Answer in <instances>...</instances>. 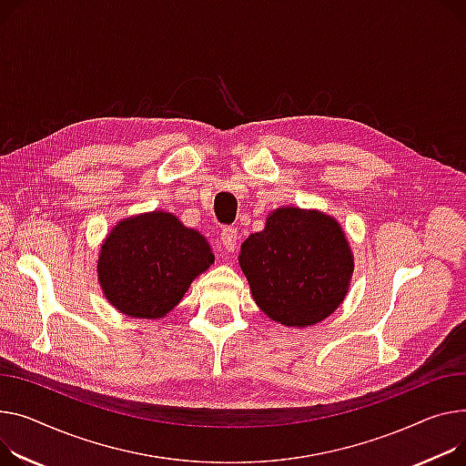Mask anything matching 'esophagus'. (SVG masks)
<instances>
[{
	"mask_svg": "<svg viewBox=\"0 0 466 466\" xmlns=\"http://www.w3.org/2000/svg\"><path fill=\"white\" fill-rule=\"evenodd\" d=\"M238 239H239V238H238V230H236V228L227 227V228L221 230V245L225 247L227 253H234V251H236Z\"/></svg>",
	"mask_w": 466,
	"mask_h": 466,
	"instance_id": "obj_1",
	"label": "esophagus"
}]
</instances>
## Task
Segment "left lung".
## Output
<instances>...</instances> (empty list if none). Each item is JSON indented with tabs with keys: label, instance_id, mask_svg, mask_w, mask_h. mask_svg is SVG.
I'll return each mask as SVG.
<instances>
[{
	"label": "left lung",
	"instance_id": "8db88e82",
	"mask_svg": "<svg viewBox=\"0 0 466 466\" xmlns=\"http://www.w3.org/2000/svg\"><path fill=\"white\" fill-rule=\"evenodd\" d=\"M238 262L260 311L289 328L335 313L354 275L350 243L335 217L296 206L273 209L264 230L241 243Z\"/></svg>",
	"mask_w": 466,
	"mask_h": 466
}]
</instances>
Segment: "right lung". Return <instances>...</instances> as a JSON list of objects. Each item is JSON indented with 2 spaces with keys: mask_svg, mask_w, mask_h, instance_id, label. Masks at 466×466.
Instances as JSON below:
<instances>
[{
  "mask_svg": "<svg viewBox=\"0 0 466 466\" xmlns=\"http://www.w3.org/2000/svg\"><path fill=\"white\" fill-rule=\"evenodd\" d=\"M213 262L211 247L198 230L159 209L126 217L112 227L99 251L97 279L116 311L157 320Z\"/></svg>",
  "mask_w": 466,
  "mask_h": 466,
  "instance_id": "add662e5",
  "label": "right lung"
}]
</instances>
